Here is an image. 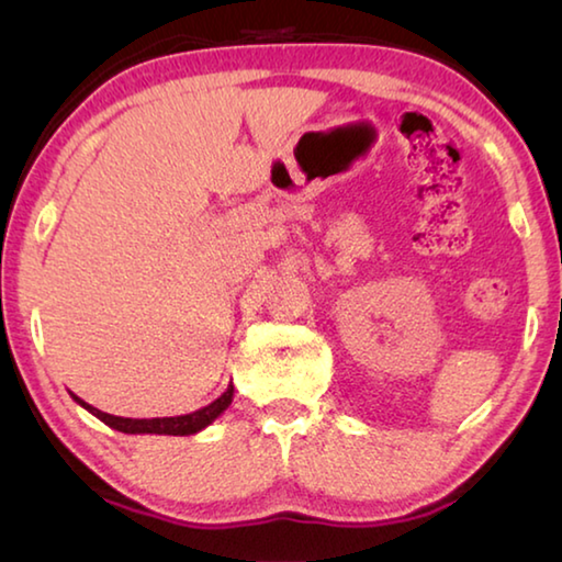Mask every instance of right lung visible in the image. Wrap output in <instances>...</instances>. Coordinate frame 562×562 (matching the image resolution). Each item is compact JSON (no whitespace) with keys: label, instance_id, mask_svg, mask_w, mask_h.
<instances>
[{"label":"right lung","instance_id":"right-lung-1","mask_svg":"<svg viewBox=\"0 0 562 562\" xmlns=\"http://www.w3.org/2000/svg\"><path fill=\"white\" fill-rule=\"evenodd\" d=\"M233 394H235V386L233 382L227 384L225 392L211 402L203 408H198L193 414H183V416H158V418H126V416H113L101 412V408L91 406L79 398L76 394L74 402L87 408L89 414H93L97 418H101L103 424L111 426V429H116L121 434H158V436H190V434H198L203 431L205 426H211L217 416H221L227 406L233 404Z\"/></svg>","mask_w":562,"mask_h":562}]
</instances>
